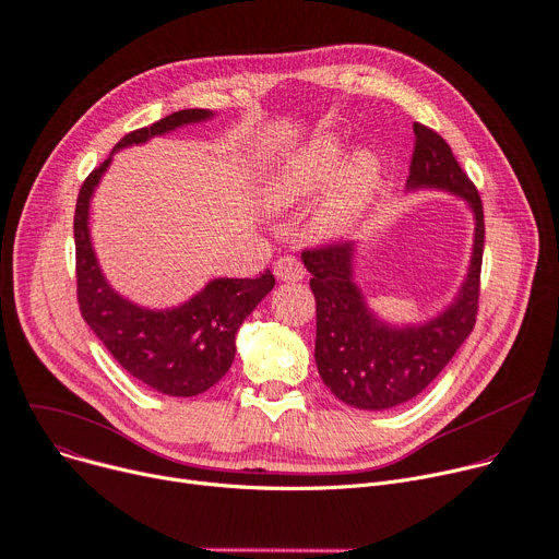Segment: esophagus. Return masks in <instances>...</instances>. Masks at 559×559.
Returning a JSON list of instances; mask_svg holds the SVG:
<instances>
[{
    "label": "esophagus",
    "mask_w": 559,
    "mask_h": 559,
    "mask_svg": "<svg viewBox=\"0 0 559 559\" xmlns=\"http://www.w3.org/2000/svg\"><path fill=\"white\" fill-rule=\"evenodd\" d=\"M274 274L283 283H294V281H301L306 276V267L294 255H283L274 263Z\"/></svg>",
    "instance_id": "1"
}]
</instances>
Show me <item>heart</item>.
I'll return each instance as SVG.
<instances>
[{
	"label": "heart",
	"instance_id": "b5f03b06",
	"mask_svg": "<svg viewBox=\"0 0 559 559\" xmlns=\"http://www.w3.org/2000/svg\"><path fill=\"white\" fill-rule=\"evenodd\" d=\"M342 159L344 143L337 134L310 139L272 168L265 181L267 204L272 209L301 206L328 189L314 211L312 229L323 238L348 234L373 204L382 166L368 151L355 153L344 166Z\"/></svg>",
	"mask_w": 559,
	"mask_h": 559
}]
</instances>
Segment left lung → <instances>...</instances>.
Returning <instances> with one entry per match:
<instances>
[{"label": "left lung", "mask_w": 559, "mask_h": 559, "mask_svg": "<svg viewBox=\"0 0 559 559\" xmlns=\"http://www.w3.org/2000/svg\"><path fill=\"white\" fill-rule=\"evenodd\" d=\"M414 132L416 145L406 191H448L465 200L474 215L469 267L454 301L429 321L391 325L366 306L355 283V242H332L301 253L317 299L314 359L319 376L334 397L366 412H382L420 395L476 323L486 240L483 204L448 141L423 123H414Z\"/></svg>", "instance_id": "obj_1"}]
</instances>
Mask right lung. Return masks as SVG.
<instances>
[{"label":"right lung","mask_w":559,"mask_h":559,"mask_svg":"<svg viewBox=\"0 0 559 559\" xmlns=\"http://www.w3.org/2000/svg\"><path fill=\"white\" fill-rule=\"evenodd\" d=\"M206 119H213L211 109H179L151 128L126 134L111 155ZM111 155L81 186L73 215L81 314L132 378L164 395H200L225 378L236 357L238 328L276 281L270 270L258 278H213L189 301L166 310L136 306L115 292L90 238V202Z\"/></svg>","instance_id":"obj_1"}]
</instances>
